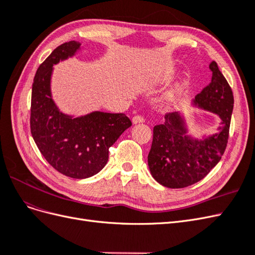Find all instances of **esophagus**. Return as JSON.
Returning a JSON list of instances; mask_svg holds the SVG:
<instances>
[{
    "instance_id": "1",
    "label": "esophagus",
    "mask_w": 255,
    "mask_h": 255,
    "mask_svg": "<svg viewBox=\"0 0 255 255\" xmlns=\"http://www.w3.org/2000/svg\"><path fill=\"white\" fill-rule=\"evenodd\" d=\"M143 121H144V119H143L142 116L137 115V116H134V117H133V123H141Z\"/></svg>"
}]
</instances>
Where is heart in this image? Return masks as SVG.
I'll return each mask as SVG.
<instances>
[{
    "label": "heart",
    "mask_w": 255,
    "mask_h": 255,
    "mask_svg": "<svg viewBox=\"0 0 255 255\" xmlns=\"http://www.w3.org/2000/svg\"><path fill=\"white\" fill-rule=\"evenodd\" d=\"M173 98H174V95H171L170 97H169V98H168V101H171V100H172Z\"/></svg>",
    "instance_id": "obj_1"
}]
</instances>
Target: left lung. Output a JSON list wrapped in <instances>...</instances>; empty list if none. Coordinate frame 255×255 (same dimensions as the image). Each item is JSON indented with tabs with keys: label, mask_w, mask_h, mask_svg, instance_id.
<instances>
[{
	"label": "left lung",
	"mask_w": 255,
	"mask_h": 255,
	"mask_svg": "<svg viewBox=\"0 0 255 255\" xmlns=\"http://www.w3.org/2000/svg\"><path fill=\"white\" fill-rule=\"evenodd\" d=\"M212 81L196 96L202 109L218 114L222 128L218 134L203 141L185 135L180 115L166 114L165 122L153 128V140L148 155L152 176L168 188L190 186L206 176L218 164L226 151L231 116L234 106L233 91L216 61L210 64Z\"/></svg>",
	"instance_id": "1"
}]
</instances>
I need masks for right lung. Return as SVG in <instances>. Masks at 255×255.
Listing matches in <instances>:
<instances>
[{
  "mask_svg": "<svg viewBox=\"0 0 255 255\" xmlns=\"http://www.w3.org/2000/svg\"><path fill=\"white\" fill-rule=\"evenodd\" d=\"M81 43L60 44L38 68L32 87L30 133L48 163L66 176L86 179L105 166L110 148L132 126L125 114L96 112L81 118L58 112L51 98L52 66L80 48Z\"/></svg>",
  "mask_w": 255,
  "mask_h": 255,
  "instance_id": "right-lung-1",
  "label": "right lung"
}]
</instances>
